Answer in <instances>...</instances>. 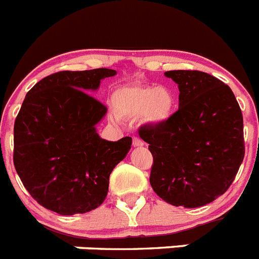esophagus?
<instances>
[{"mask_svg": "<svg viewBox=\"0 0 259 259\" xmlns=\"http://www.w3.org/2000/svg\"><path fill=\"white\" fill-rule=\"evenodd\" d=\"M132 145H134L135 148H141V146H144V141L140 140L139 137H134V141H132Z\"/></svg>", "mask_w": 259, "mask_h": 259, "instance_id": "34e87169", "label": "esophagus"}]
</instances>
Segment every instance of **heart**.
<instances>
[{
  "instance_id": "1",
  "label": "heart",
  "mask_w": 259,
  "mask_h": 259,
  "mask_svg": "<svg viewBox=\"0 0 259 259\" xmlns=\"http://www.w3.org/2000/svg\"><path fill=\"white\" fill-rule=\"evenodd\" d=\"M114 111L120 118L140 116L146 125L159 127L170 122L176 111V97L168 87L134 84L119 87L111 95Z\"/></svg>"
}]
</instances>
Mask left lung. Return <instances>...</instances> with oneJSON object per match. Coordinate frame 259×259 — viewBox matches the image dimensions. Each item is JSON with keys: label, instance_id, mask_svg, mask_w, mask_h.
Returning <instances> with one entry per match:
<instances>
[{"label": "left lung", "instance_id": "obj_1", "mask_svg": "<svg viewBox=\"0 0 259 259\" xmlns=\"http://www.w3.org/2000/svg\"><path fill=\"white\" fill-rule=\"evenodd\" d=\"M164 76L178 84L179 110L166 124L139 131L154 159L150 185L174 206L200 207L227 191L242 163L241 110L230 87L206 72Z\"/></svg>", "mask_w": 259, "mask_h": 259}]
</instances>
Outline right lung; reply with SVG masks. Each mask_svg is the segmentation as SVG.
<instances>
[{
  "label": "right lung",
  "mask_w": 259,
  "mask_h": 259,
  "mask_svg": "<svg viewBox=\"0 0 259 259\" xmlns=\"http://www.w3.org/2000/svg\"><path fill=\"white\" fill-rule=\"evenodd\" d=\"M116 71H61L32 87L14 124V166L32 197L61 215L101 205L109 178L132 145L107 141L97 124L107 109L89 93Z\"/></svg>",
  "instance_id": "right-lung-1"
}]
</instances>
